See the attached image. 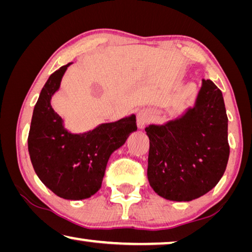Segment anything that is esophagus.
Returning a JSON list of instances; mask_svg holds the SVG:
<instances>
[{
    "label": "esophagus",
    "mask_w": 252,
    "mask_h": 252,
    "mask_svg": "<svg viewBox=\"0 0 252 252\" xmlns=\"http://www.w3.org/2000/svg\"><path fill=\"white\" fill-rule=\"evenodd\" d=\"M151 119H153V113H151L150 110L143 109L139 111L137 115V123L139 129H143L151 121Z\"/></svg>",
    "instance_id": "obj_1"
}]
</instances>
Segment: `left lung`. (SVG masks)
<instances>
[{
	"label": "left lung",
	"mask_w": 252,
	"mask_h": 252,
	"mask_svg": "<svg viewBox=\"0 0 252 252\" xmlns=\"http://www.w3.org/2000/svg\"><path fill=\"white\" fill-rule=\"evenodd\" d=\"M147 176L159 196L189 202L214 189L229 160L227 115L222 92L202 79L193 105L178 117L146 127Z\"/></svg>",
	"instance_id": "obj_1"
}]
</instances>
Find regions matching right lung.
I'll use <instances>...</instances> for the list:
<instances>
[{
	"mask_svg": "<svg viewBox=\"0 0 252 252\" xmlns=\"http://www.w3.org/2000/svg\"><path fill=\"white\" fill-rule=\"evenodd\" d=\"M73 63L48 78L33 109L28 149L33 169L57 196L79 201L91 197L102 186L111 155L137 131L135 114L115 122L101 123L93 130L73 133L51 106L62 79Z\"/></svg>",
	"mask_w": 252,
	"mask_h": 252,
	"instance_id": "add662e5",
	"label": "right lung"
}]
</instances>
